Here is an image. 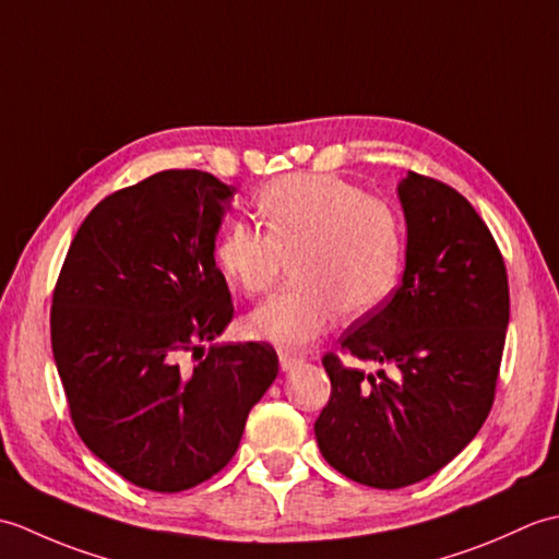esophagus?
<instances>
[{"mask_svg": "<svg viewBox=\"0 0 559 559\" xmlns=\"http://www.w3.org/2000/svg\"><path fill=\"white\" fill-rule=\"evenodd\" d=\"M278 362H281V372H293L295 367H300L305 360L300 355H290V353H281L278 355Z\"/></svg>", "mask_w": 559, "mask_h": 559, "instance_id": "1", "label": "esophagus"}]
</instances>
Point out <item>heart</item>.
Segmentation results:
<instances>
[{
  "instance_id": "heart-1",
  "label": "heart",
  "mask_w": 559,
  "mask_h": 559,
  "mask_svg": "<svg viewBox=\"0 0 559 559\" xmlns=\"http://www.w3.org/2000/svg\"><path fill=\"white\" fill-rule=\"evenodd\" d=\"M266 230L233 221L216 242V264L237 288L269 290L293 261L295 283L245 317V331L281 350L322 336L336 312L360 317L396 283L401 228L382 199L338 175H288L257 197Z\"/></svg>"
}]
</instances>
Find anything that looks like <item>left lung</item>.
I'll return each instance as SVG.
<instances>
[{
	"mask_svg": "<svg viewBox=\"0 0 559 559\" xmlns=\"http://www.w3.org/2000/svg\"><path fill=\"white\" fill-rule=\"evenodd\" d=\"M406 271L391 298L338 338L341 353L396 367L365 374L322 358L331 396L314 423L322 456L379 490L432 476L492 408L509 324L507 266L476 209L432 177L399 182Z\"/></svg>",
	"mask_w": 559,
	"mask_h": 559,
	"instance_id": "8db88e82",
	"label": "left lung"
}]
</instances>
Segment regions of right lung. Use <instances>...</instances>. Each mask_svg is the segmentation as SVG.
Segmentation results:
<instances>
[{
  "instance_id": "obj_1",
  "label": "right lung",
  "mask_w": 559,
  "mask_h": 559,
  "mask_svg": "<svg viewBox=\"0 0 559 559\" xmlns=\"http://www.w3.org/2000/svg\"><path fill=\"white\" fill-rule=\"evenodd\" d=\"M233 194L209 173L163 170L105 197L52 293L71 423L144 490L180 492L216 476L278 374L269 343H216L204 355L235 312L213 259Z\"/></svg>"
}]
</instances>
